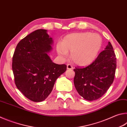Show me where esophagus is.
Instances as JSON below:
<instances>
[{"label": "esophagus", "mask_w": 127, "mask_h": 127, "mask_svg": "<svg viewBox=\"0 0 127 127\" xmlns=\"http://www.w3.org/2000/svg\"><path fill=\"white\" fill-rule=\"evenodd\" d=\"M66 68H67L68 69H72L73 68V66L70 64H67V65H66Z\"/></svg>", "instance_id": "34e87169"}]
</instances>
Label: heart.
Returning <instances> with one entry per match:
<instances>
[{"instance_id": "heart-1", "label": "heart", "mask_w": 127, "mask_h": 127, "mask_svg": "<svg viewBox=\"0 0 127 127\" xmlns=\"http://www.w3.org/2000/svg\"><path fill=\"white\" fill-rule=\"evenodd\" d=\"M102 45V39L97 33L90 32L73 33L66 35L62 44L57 47L61 58L68 56L70 51V58L78 65H86L95 58Z\"/></svg>"}]
</instances>
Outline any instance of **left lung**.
<instances>
[{"label": "left lung", "instance_id": "obj_1", "mask_svg": "<svg viewBox=\"0 0 127 127\" xmlns=\"http://www.w3.org/2000/svg\"><path fill=\"white\" fill-rule=\"evenodd\" d=\"M117 58L110 42L92 63L76 67L74 84L80 95L89 101L97 100L109 89L114 79Z\"/></svg>", "mask_w": 127, "mask_h": 127}]
</instances>
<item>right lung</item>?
<instances>
[{
	"label": "right lung",
	"mask_w": 127,
	"mask_h": 127,
	"mask_svg": "<svg viewBox=\"0 0 127 127\" xmlns=\"http://www.w3.org/2000/svg\"><path fill=\"white\" fill-rule=\"evenodd\" d=\"M53 43L47 30H37L18 42L13 56L15 84L34 102L45 100L57 79L66 69L65 64L53 63L47 54L52 50Z\"/></svg>",
	"instance_id": "1"
}]
</instances>
